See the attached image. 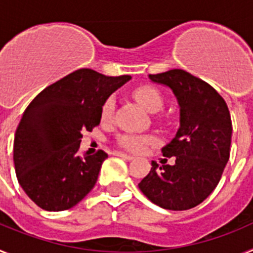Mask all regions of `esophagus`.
<instances>
[{"instance_id": "34e87169", "label": "esophagus", "mask_w": 253, "mask_h": 253, "mask_svg": "<svg viewBox=\"0 0 253 253\" xmlns=\"http://www.w3.org/2000/svg\"><path fill=\"white\" fill-rule=\"evenodd\" d=\"M115 156H118V157H122L124 158V160L126 161H131L133 160V156H130V154H126V153H123V152H115Z\"/></svg>"}]
</instances>
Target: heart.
Returning <instances> with one entry per match:
<instances>
[{"mask_svg":"<svg viewBox=\"0 0 253 253\" xmlns=\"http://www.w3.org/2000/svg\"><path fill=\"white\" fill-rule=\"evenodd\" d=\"M131 96L137 100L149 113H157L165 105V97L162 92L153 84H140L131 91ZM115 113V100L109 96L100 107V120L104 124L110 123ZM116 142L120 148L131 153H139L149 144L156 143V138L149 134H131L123 133L116 137Z\"/></svg>","mask_w":253,"mask_h":253,"instance_id":"heart-1","label":"heart"}]
</instances>
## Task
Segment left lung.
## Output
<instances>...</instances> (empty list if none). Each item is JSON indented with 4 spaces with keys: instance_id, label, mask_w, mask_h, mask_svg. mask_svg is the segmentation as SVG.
<instances>
[{
    "instance_id": "1",
    "label": "left lung",
    "mask_w": 253,
    "mask_h": 253,
    "mask_svg": "<svg viewBox=\"0 0 253 253\" xmlns=\"http://www.w3.org/2000/svg\"><path fill=\"white\" fill-rule=\"evenodd\" d=\"M149 78L171 87L180 105L181 125L176 137L162 148L165 157H175V165L158 166L152 161L151 171L138 186L163 209H191L215 189L229 160L231 114L215 88L184 69Z\"/></svg>"
}]
</instances>
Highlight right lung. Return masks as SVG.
I'll list each match as a JSON object with an SVG mask.
<instances>
[{"label":"right lung","instance_id":"add662e5","mask_svg":"<svg viewBox=\"0 0 253 253\" xmlns=\"http://www.w3.org/2000/svg\"><path fill=\"white\" fill-rule=\"evenodd\" d=\"M130 76L77 69L49 84L26 107L13 139L17 181L39 208L62 211L90 193L107 153L80 154L82 131L100 124V107Z\"/></svg>","mask_w":253,"mask_h":253}]
</instances>
